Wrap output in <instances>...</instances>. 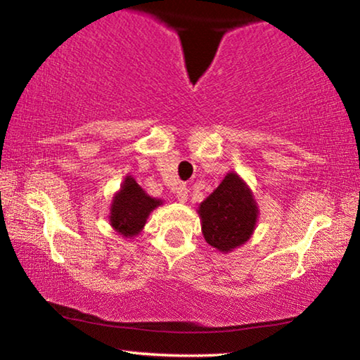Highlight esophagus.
<instances>
[{
    "label": "esophagus",
    "instance_id": "obj_1",
    "mask_svg": "<svg viewBox=\"0 0 360 360\" xmlns=\"http://www.w3.org/2000/svg\"><path fill=\"white\" fill-rule=\"evenodd\" d=\"M176 198H178V202L181 203H186L187 202V197H188V188L186 186H178L176 187Z\"/></svg>",
    "mask_w": 360,
    "mask_h": 360
}]
</instances>
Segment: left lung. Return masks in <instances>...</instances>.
I'll use <instances>...</instances> for the list:
<instances>
[{
    "mask_svg": "<svg viewBox=\"0 0 360 360\" xmlns=\"http://www.w3.org/2000/svg\"><path fill=\"white\" fill-rule=\"evenodd\" d=\"M198 214L206 243L217 251L230 252L251 238L259 208L246 182L230 172L216 191L200 203Z\"/></svg>",
    "mask_w": 360,
    "mask_h": 360,
    "instance_id": "8db88e82",
    "label": "left lung"
}]
</instances>
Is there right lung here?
<instances>
[{
    "label": "right lung",
    "instance_id": "1",
    "mask_svg": "<svg viewBox=\"0 0 360 360\" xmlns=\"http://www.w3.org/2000/svg\"><path fill=\"white\" fill-rule=\"evenodd\" d=\"M162 203V200L149 197L131 176H125L120 191L112 197L109 224L119 235L131 238L144 229L150 211Z\"/></svg>",
    "mask_w": 360,
    "mask_h": 360
}]
</instances>
